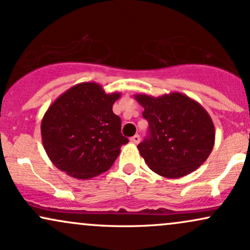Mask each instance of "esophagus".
I'll use <instances>...</instances> for the list:
<instances>
[{"label": "esophagus", "mask_w": 250, "mask_h": 250, "mask_svg": "<svg viewBox=\"0 0 250 250\" xmlns=\"http://www.w3.org/2000/svg\"><path fill=\"white\" fill-rule=\"evenodd\" d=\"M140 140H141V137H140V135H134L133 137H131L130 139V142L131 143H135V145H137V143L140 142Z\"/></svg>", "instance_id": "1"}]
</instances>
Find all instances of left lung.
I'll use <instances>...</instances> for the list:
<instances>
[{
    "label": "left lung",
    "instance_id": "1",
    "mask_svg": "<svg viewBox=\"0 0 250 250\" xmlns=\"http://www.w3.org/2000/svg\"><path fill=\"white\" fill-rule=\"evenodd\" d=\"M149 136L137 146L154 173L177 179L193 173L210 155L215 127L205 108L181 93L154 97L137 94Z\"/></svg>",
    "mask_w": 250,
    "mask_h": 250
}]
</instances>
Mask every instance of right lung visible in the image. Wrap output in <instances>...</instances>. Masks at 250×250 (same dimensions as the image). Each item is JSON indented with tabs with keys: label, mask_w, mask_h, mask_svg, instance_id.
Instances as JSON below:
<instances>
[{
	"label": "right lung",
	"mask_w": 250,
	"mask_h": 250,
	"mask_svg": "<svg viewBox=\"0 0 250 250\" xmlns=\"http://www.w3.org/2000/svg\"><path fill=\"white\" fill-rule=\"evenodd\" d=\"M121 94H105L95 82L74 85L48 108L41 122L42 143L53 165L87 180L113 166L128 139L113 104Z\"/></svg>",
	"instance_id": "1"
}]
</instances>
